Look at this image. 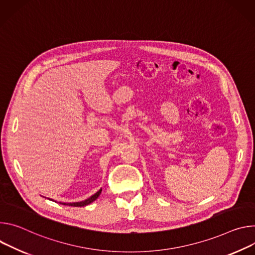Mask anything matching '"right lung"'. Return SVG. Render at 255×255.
<instances>
[{"label": "right lung", "instance_id": "add662e5", "mask_svg": "<svg viewBox=\"0 0 255 255\" xmlns=\"http://www.w3.org/2000/svg\"><path fill=\"white\" fill-rule=\"evenodd\" d=\"M101 190L102 189H100V190H98L95 194H93L92 196H90L89 199H87V200H85V201H83V202H79V203H62V205H65V206H71V207H85V206H87V205H89V204H91V203H93L97 197L100 195V193H101Z\"/></svg>", "mask_w": 255, "mask_h": 255}]
</instances>
